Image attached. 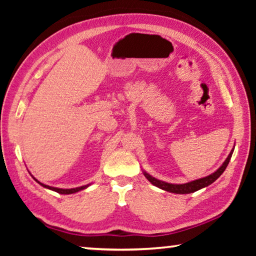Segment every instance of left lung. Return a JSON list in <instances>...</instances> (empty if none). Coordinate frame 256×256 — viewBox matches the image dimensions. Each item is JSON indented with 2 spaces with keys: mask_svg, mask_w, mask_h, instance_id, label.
<instances>
[{
  "mask_svg": "<svg viewBox=\"0 0 256 256\" xmlns=\"http://www.w3.org/2000/svg\"><path fill=\"white\" fill-rule=\"evenodd\" d=\"M232 152H234V149L232 150V152L229 154L227 159L224 160L222 166L220 167L218 170L214 172V174H211L206 177H203V178H200V180L190 182V183H186V184H170V183H166V182H162L157 178H154V177L150 176L149 174H146V172H144V175L146 177V180H148L151 184H154V186H157V188H159L167 190V192L177 193V194L193 193V192H196V190H198L203 188H206V186H208V185L212 184L220 175L222 174L224 170H226V167L228 166L229 162H230Z\"/></svg>",
  "mask_w": 256,
  "mask_h": 256,
  "instance_id": "1",
  "label": "left lung"
}]
</instances>
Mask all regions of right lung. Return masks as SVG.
Masks as SVG:
<instances>
[{
	"instance_id": "add662e5",
	"label": "right lung",
	"mask_w": 256,
	"mask_h": 256,
	"mask_svg": "<svg viewBox=\"0 0 256 256\" xmlns=\"http://www.w3.org/2000/svg\"><path fill=\"white\" fill-rule=\"evenodd\" d=\"M36 180V178H34ZM36 182H38L37 180H36ZM38 183H40V182H38ZM42 186H44V188H50V190H55V192H58V193H60V194H72V193H76V192H79V190H84L86 186L88 185H84V186H80V188H68V190H64V188H52V186H48V185H45V184H42V183H40Z\"/></svg>"
}]
</instances>
